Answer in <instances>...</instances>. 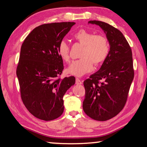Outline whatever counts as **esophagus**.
I'll return each instance as SVG.
<instances>
[{
  "label": "esophagus",
  "mask_w": 147,
  "mask_h": 147,
  "mask_svg": "<svg viewBox=\"0 0 147 147\" xmlns=\"http://www.w3.org/2000/svg\"><path fill=\"white\" fill-rule=\"evenodd\" d=\"M82 84V82L78 78H76V84H77V85H81Z\"/></svg>",
  "instance_id": "34e87169"
}]
</instances>
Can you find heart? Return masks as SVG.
<instances>
[{"label":"heart","mask_w":147,"mask_h":147,"mask_svg":"<svg viewBox=\"0 0 147 147\" xmlns=\"http://www.w3.org/2000/svg\"><path fill=\"white\" fill-rule=\"evenodd\" d=\"M74 38L83 45L80 59L72 62L67 69V73L76 76H82L92 71L94 63L101 65L106 60L109 52V43L105 36L94 35L93 32L82 29L75 33ZM58 53L62 60L68 62L69 47L65 41H61L58 47Z\"/></svg>","instance_id":"heart-1"}]
</instances>
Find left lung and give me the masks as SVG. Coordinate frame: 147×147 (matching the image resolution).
<instances>
[{"label": "left lung", "mask_w": 147, "mask_h": 147, "mask_svg": "<svg viewBox=\"0 0 147 147\" xmlns=\"http://www.w3.org/2000/svg\"><path fill=\"white\" fill-rule=\"evenodd\" d=\"M88 23L103 30L110 48L100 69L84 82L83 109L94 120L104 121L116 116L125 105L134 76L132 53L118 29L99 21Z\"/></svg>", "instance_id": "left-lung-1"}]
</instances>
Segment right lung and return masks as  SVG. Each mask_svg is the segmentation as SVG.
I'll use <instances>...</instances> for the list:
<instances>
[{
	"label": "right lung",
	"mask_w": 147,
	"mask_h": 147,
	"mask_svg": "<svg viewBox=\"0 0 147 147\" xmlns=\"http://www.w3.org/2000/svg\"><path fill=\"white\" fill-rule=\"evenodd\" d=\"M74 22L44 24L35 28L21 46L17 68L21 98L32 115L52 121L64 110L63 95L75 84L74 76L57 78L63 69L58 47Z\"/></svg>",
	"instance_id": "right-lung-1"
}]
</instances>
